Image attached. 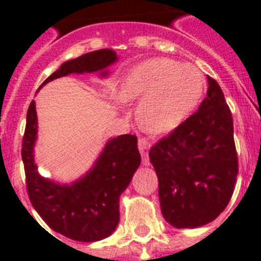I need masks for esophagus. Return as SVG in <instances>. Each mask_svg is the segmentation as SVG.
Listing matches in <instances>:
<instances>
[{
  "label": "esophagus",
  "instance_id": "obj_1",
  "mask_svg": "<svg viewBox=\"0 0 261 261\" xmlns=\"http://www.w3.org/2000/svg\"><path fill=\"white\" fill-rule=\"evenodd\" d=\"M149 149H150V144L147 141L146 138H140L138 140V150L141 153L142 155V163L145 166L149 165Z\"/></svg>",
  "mask_w": 261,
  "mask_h": 261
}]
</instances>
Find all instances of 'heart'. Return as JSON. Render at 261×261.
Segmentation results:
<instances>
[{
	"instance_id": "b5f03b06",
	"label": "heart",
	"mask_w": 261,
	"mask_h": 261,
	"mask_svg": "<svg viewBox=\"0 0 261 261\" xmlns=\"http://www.w3.org/2000/svg\"><path fill=\"white\" fill-rule=\"evenodd\" d=\"M205 86V77L196 66L162 57L133 68L119 94L123 102L141 100L138 124L146 132L161 135L174 130L192 114Z\"/></svg>"
}]
</instances>
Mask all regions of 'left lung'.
Masks as SVG:
<instances>
[{"label":"left lung","instance_id":"obj_1","mask_svg":"<svg viewBox=\"0 0 261 261\" xmlns=\"http://www.w3.org/2000/svg\"><path fill=\"white\" fill-rule=\"evenodd\" d=\"M199 111L149 151L158 176L163 217L176 229L212 222L229 204L238 175V156L229 106L217 81Z\"/></svg>","mask_w":261,"mask_h":261}]
</instances>
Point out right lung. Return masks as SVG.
Wrapping results in <instances>:
<instances>
[{"label": "right lung", "instance_id": "right-lung-1", "mask_svg": "<svg viewBox=\"0 0 261 261\" xmlns=\"http://www.w3.org/2000/svg\"><path fill=\"white\" fill-rule=\"evenodd\" d=\"M112 49H99L64 62L41 84L75 73L108 75L107 68L117 61ZM38 116L35 100L27 111L22 144L30 201L44 222L59 234L78 242H96L110 237L119 225L120 196L141 163L137 137L121 135L108 140L93 167L77 180L60 183L41 176L35 162Z\"/></svg>", "mask_w": 261, "mask_h": 261}]
</instances>
